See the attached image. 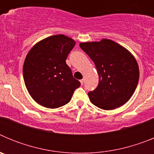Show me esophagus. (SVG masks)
Masks as SVG:
<instances>
[{
  "label": "esophagus",
  "mask_w": 154,
  "mask_h": 154,
  "mask_svg": "<svg viewBox=\"0 0 154 154\" xmlns=\"http://www.w3.org/2000/svg\"><path fill=\"white\" fill-rule=\"evenodd\" d=\"M84 81H85V79H82L80 80V82H81V85H83V84H84Z\"/></svg>",
  "instance_id": "1"
}]
</instances>
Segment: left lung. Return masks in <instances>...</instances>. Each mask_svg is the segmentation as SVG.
I'll return each instance as SVG.
<instances>
[{
	"label": "left lung",
	"mask_w": 154,
	"mask_h": 154,
	"mask_svg": "<svg viewBox=\"0 0 154 154\" xmlns=\"http://www.w3.org/2000/svg\"><path fill=\"white\" fill-rule=\"evenodd\" d=\"M99 74L96 89L88 95L92 104L105 110L123 106L131 98L139 81L137 60L130 51L109 39L80 43Z\"/></svg>",
	"instance_id": "8db88e82"
}]
</instances>
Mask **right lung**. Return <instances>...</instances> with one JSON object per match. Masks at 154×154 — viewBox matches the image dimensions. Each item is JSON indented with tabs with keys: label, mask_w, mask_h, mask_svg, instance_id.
Masks as SVG:
<instances>
[{
	"label": "right lung",
	"mask_w": 154,
	"mask_h": 154,
	"mask_svg": "<svg viewBox=\"0 0 154 154\" xmlns=\"http://www.w3.org/2000/svg\"><path fill=\"white\" fill-rule=\"evenodd\" d=\"M75 45L73 39L57 35L40 41L28 51L23 66L24 83L42 106L55 109L67 104L81 85L65 62Z\"/></svg>",
	"instance_id": "add662e5"
}]
</instances>
